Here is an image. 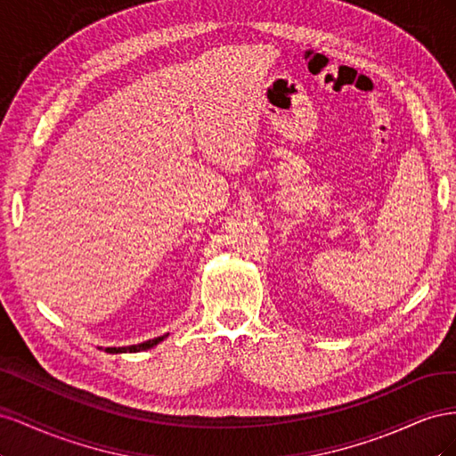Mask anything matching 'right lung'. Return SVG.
<instances>
[{
    "mask_svg": "<svg viewBox=\"0 0 456 456\" xmlns=\"http://www.w3.org/2000/svg\"><path fill=\"white\" fill-rule=\"evenodd\" d=\"M163 338H167V335L163 337H158V338H151V340H146V342H141V344H133V346H121V348H106L108 354H126V352H142V350H150L154 348L156 344H159Z\"/></svg>",
    "mask_w": 456,
    "mask_h": 456,
    "instance_id": "obj_1",
    "label": "right lung"
}]
</instances>
